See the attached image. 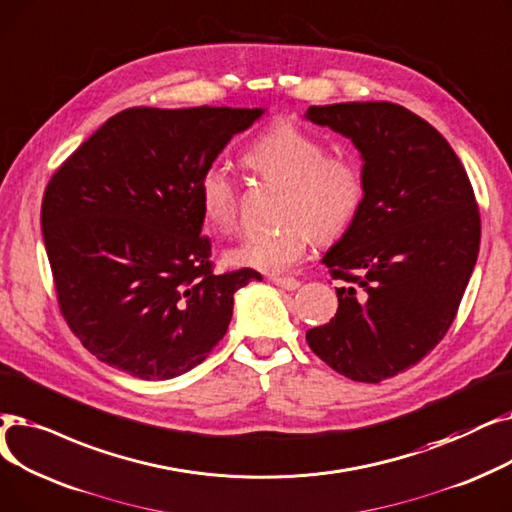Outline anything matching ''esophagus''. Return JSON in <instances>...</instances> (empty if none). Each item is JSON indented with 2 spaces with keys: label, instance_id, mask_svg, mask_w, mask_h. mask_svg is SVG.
Masks as SVG:
<instances>
[{
  "label": "esophagus",
  "instance_id": "1",
  "mask_svg": "<svg viewBox=\"0 0 512 512\" xmlns=\"http://www.w3.org/2000/svg\"><path fill=\"white\" fill-rule=\"evenodd\" d=\"M271 281L281 287V289H287V291H294L300 287V281L294 279V277H271Z\"/></svg>",
  "mask_w": 512,
  "mask_h": 512
}]
</instances>
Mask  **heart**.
I'll list each match as a JSON object with an SVG mask.
<instances>
[{
  "label": "heart",
  "instance_id": "obj_1",
  "mask_svg": "<svg viewBox=\"0 0 512 512\" xmlns=\"http://www.w3.org/2000/svg\"><path fill=\"white\" fill-rule=\"evenodd\" d=\"M246 164L262 179L283 185L281 225L243 237L227 252V262L262 273H283L300 262L312 243L342 235L364 202V175L346 156H329L327 143L312 133L279 123L246 154ZM200 208L216 231L237 223V189L221 168H208L198 185Z\"/></svg>",
  "mask_w": 512,
  "mask_h": 512
}]
</instances>
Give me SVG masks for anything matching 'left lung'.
Listing matches in <instances>:
<instances>
[{
    "mask_svg": "<svg viewBox=\"0 0 512 512\" xmlns=\"http://www.w3.org/2000/svg\"><path fill=\"white\" fill-rule=\"evenodd\" d=\"M310 123L360 152L364 202L323 256L337 287L310 350L352 381L379 383L425 358L452 325L479 254V208L450 143L392 102L310 106Z\"/></svg>",
    "mask_w": 512,
    "mask_h": 512,
    "instance_id": "left-lung-1",
    "label": "left lung"
}]
</instances>
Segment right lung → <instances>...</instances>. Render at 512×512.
<instances>
[{
    "label": "right lung",
    "instance_id": "add662e5",
    "mask_svg": "<svg viewBox=\"0 0 512 512\" xmlns=\"http://www.w3.org/2000/svg\"><path fill=\"white\" fill-rule=\"evenodd\" d=\"M264 108H129L52 177L41 229L60 310L110 367L162 381L227 333L235 291L260 273L214 275L198 185Z\"/></svg>",
    "mask_w": 512,
    "mask_h": 512
}]
</instances>
